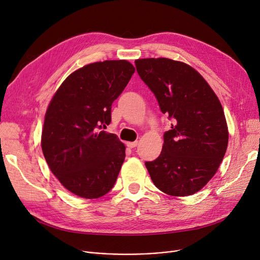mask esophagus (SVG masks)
<instances>
[{"label": "esophagus", "mask_w": 260, "mask_h": 260, "mask_svg": "<svg viewBox=\"0 0 260 260\" xmlns=\"http://www.w3.org/2000/svg\"><path fill=\"white\" fill-rule=\"evenodd\" d=\"M138 145V141H134V142H126V146L129 148H134Z\"/></svg>", "instance_id": "esophagus-1"}]
</instances>
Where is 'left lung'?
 Here are the masks:
<instances>
[{"instance_id": "left-lung-1", "label": "left lung", "mask_w": 260, "mask_h": 260, "mask_svg": "<svg viewBox=\"0 0 260 260\" xmlns=\"http://www.w3.org/2000/svg\"><path fill=\"white\" fill-rule=\"evenodd\" d=\"M137 72L163 114L173 119L160 156L145 162L154 184L170 196H188L216 174L229 141L219 99L189 65L167 58L138 59Z\"/></svg>"}]
</instances>
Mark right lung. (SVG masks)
I'll use <instances>...</instances> for the list:
<instances>
[{
	"label": "right lung",
	"mask_w": 260,
	"mask_h": 260,
	"mask_svg": "<svg viewBox=\"0 0 260 260\" xmlns=\"http://www.w3.org/2000/svg\"><path fill=\"white\" fill-rule=\"evenodd\" d=\"M134 73L125 60L85 65L64 80L48 105L42 151L52 174L79 197H102L117 180L125 146L103 128Z\"/></svg>",
	"instance_id": "obj_1"
}]
</instances>
